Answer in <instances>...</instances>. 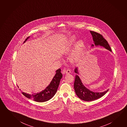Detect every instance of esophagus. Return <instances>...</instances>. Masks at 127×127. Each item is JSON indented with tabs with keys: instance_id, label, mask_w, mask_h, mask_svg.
I'll use <instances>...</instances> for the list:
<instances>
[{
	"instance_id": "esophagus-1",
	"label": "esophagus",
	"mask_w": 127,
	"mask_h": 127,
	"mask_svg": "<svg viewBox=\"0 0 127 127\" xmlns=\"http://www.w3.org/2000/svg\"><path fill=\"white\" fill-rule=\"evenodd\" d=\"M65 73L66 74H69L71 73V71L69 69H67V70L65 71Z\"/></svg>"
}]
</instances>
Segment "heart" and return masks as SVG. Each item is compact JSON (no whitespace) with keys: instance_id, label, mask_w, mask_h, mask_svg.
I'll use <instances>...</instances> for the list:
<instances>
[{"instance_id":"heart-1","label":"heart","mask_w":127,"mask_h":127,"mask_svg":"<svg viewBox=\"0 0 127 127\" xmlns=\"http://www.w3.org/2000/svg\"><path fill=\"white\" fill-rule=\"evenodd\" d=\"M76 41L75 36H73L71 37L63 49V52L64 54H68L70 53L74 45L76 44ZM84 50V42L82 40H80L76 42L73 50L70 55L69 58L70 62L73 64L80 62L83 58Z\"/></svg>"}]
</instances>
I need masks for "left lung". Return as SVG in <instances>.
<instances>
[{
  "instance_id": "obj_1",
  "label": "left lung",
  "mask_w": 127,
  "mask_h": 127,
  "mask_svg": "<svg viewBox=\"0 0 127 127\" xmlns=\"http://www.w3.org/2000/svg\"><path fill=\"white\" fill-rule=\"evenodd\" d=\"M90 32L92 36L93 39L95 43V45H92V47H94V46H100L111 52V47L107 41L104 39L101 34L92 31H90ZM75 72L79 74L78 67L75 68ZM75 80L74 84L75 91L79 98L83 101H92L98 99L105 95L109 90L108 89L103 92H95L85 87L77 75H76Z\"/></svg>"
}]
</instances>
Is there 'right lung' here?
Listing matches in <instances>:
<instances>
[{
	"mask_svg": "<svg viewBox=\"0 0 127 127\" xmlns=\"http://www.w3.org/2000/svg\"><path fill=\"white\" fill-rule=\"evenodd\" d=\"M29 37H28L24 43H25L29 38ZM62 76V74L61 72V69H58L56 71V73L51 83L44 90H42L40 92L35 93L32 95H30L24 92H22V93L26 97L32 99L37 102H42L47 101L52 98L55 95L60 85V80Z\"/></svg>",
	"mask_w": 127,
	"mask_h": 127,
	"instance_id": "1",
	"label": "right lung"
}]
</instances>
